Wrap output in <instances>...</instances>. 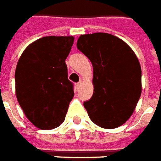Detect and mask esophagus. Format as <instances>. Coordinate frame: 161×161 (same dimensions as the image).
<instances>
[{
    "instance_id": "obj_1",
    "label": "esophagus",
    "mask_w": 161,
    "mask_h": 161,
    "mask_svg": "<svg viewBox=\"0 0 161 161\" xmlns=\"http://www.w3.org/2000/svg\"><path fill=\"white\" fill-rule=\"evenodd\" d=\"M81 84H82V81H80L79 83H77V84H76V85H77V87H79L81 85Z\"/></svg>"
}]
</instances>
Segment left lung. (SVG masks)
I'll use <instances>...</instances> for the list:
<instances>
[{
  "label": "left lung",
  "instance_id": "obj_1",
  "mask_svg": "<svg viewBox=\"0 0 161 161\" xmlns=\"http://www.w3.org/2000/svg\"><path fill=\"white\" fill-rule=\"evenodd\" d=\"M77 47L93 65L92 97L84 103L89 117L105 129L129 119L142 93V69L131 47L103 32L81 35Z\"/></svg>",
  "mask_w": 161,
  "mask_h": 161
}]
</instances>
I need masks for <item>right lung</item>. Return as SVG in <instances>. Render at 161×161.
Listing matches in <instances>:
<instances>
[{
    "instance_id": "add662e5",
    "label": "right lung",
    "mask_w": 161,
    "mask_h": 161,
    "mask_svg": "<svg viewBox=\"0 0 161 161\" xmlns=\"http://www.w3.org/2000/svg\"><path fill=\"white\" fill-rule=\"evenodd\" d=\"M73 42V36H44L30 44L18 61L16 97L27 119L39 129L60 125L74 96L65 62Z\"/></svg>"
}]
</instances>
